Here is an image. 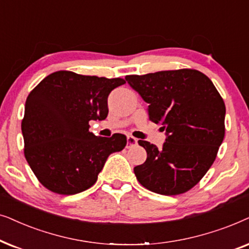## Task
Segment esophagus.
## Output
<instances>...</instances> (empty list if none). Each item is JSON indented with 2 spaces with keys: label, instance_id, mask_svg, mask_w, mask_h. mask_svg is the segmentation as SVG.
<instances>
[{
  "label": "esophagus",
  "instance_id": "esophagus-1",
  "mask_svg": "<svg viewBox=\"0 0 249 249\" xmlns=\"http://www.w3.org/2000/svg\"><path fill=\"white\" fill-rule=\"evenodd\" d=\"M137 143H138V139H135L134 137H132V135H128V137H127L126 148H127V149L133 148L134 145H137Z\"/></svg>",
  "mask_w": 249,
  "mask_h": 249
}]
</instances>
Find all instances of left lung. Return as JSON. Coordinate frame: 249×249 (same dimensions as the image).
Returning <instances> with one entry per match:
<instances>
[{"instance_id": "1", "label": "left lung", "mask_w": 249, "mask_h": 249, "mask_svg": "<svg viewBox=\"0 0 249 249\" xmlns=\"http://www.w3.org/2000/svg\"><path fill=\"white\" fill-rule=\"evenodd\" d=\"M149 104V119L161 125L160 149L139 140L147 159L134 167L138 181L165 196L183 194L210 170L224 138L225 105L206 75L178 69L125 77Z\"/></svg>"}]
</instances>
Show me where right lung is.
<instances>
[{"instance_id":"obj_1","label":"right lung","mask_w":249,"mask_h":249,"mask_svg":"<svg viewBox=\"0 0 249 249\" xmlns=\"http://www.w3.org/2000/svg\"><path fill=\"white\" fill-rule=\"evenodd\" d=\"M123 78L84 76L60 71L43 79L27 97L21 123L25 157L38 181L59 195L91 188L112 152L126 137H97L90 121L108 115V95Z\"/></svg>"}]
</instances>
